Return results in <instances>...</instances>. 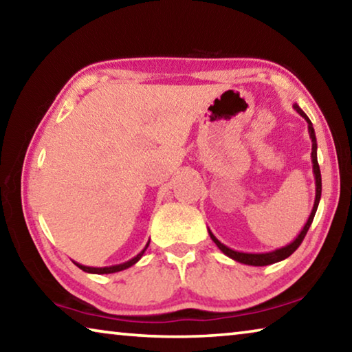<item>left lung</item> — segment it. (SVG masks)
Listing matches in <instances>:
<instances>
[{"instance_id":"obj_1","label":"left lung","mask_w":352,"mask_h":352,"mask_svg":"<svg viewBox=\"0 0 352 352\" xmlns=\"http://www.w3.org/2000/svg\"><path fill=\"white\" fill-rule=\"evenodd\" d=\"M294 109L298 113H300L302 118L306 119L309 136H311V140H312L311 158H312V170H314V177H315V201H314V208H312V211H311V216H309L307 222L305 223V226H302V230L300 231V234H298L295 239L289 243V245L281 247V248H276V250H273V252H267V253H243V252H236V250H231L230 247L223 245V243L220 242L217 237L211 233V230L208 228V233H210L212 242L219 247L220 252L228 256V258L234 259L237 262H241V264L254 265V267H264V265L275 264V262H279V261H283L285 258H289V256L294 253L298 247L301 245L302 239H305V236L307 234L309 228H311L312 220L315 217V212H317V208H318L320 199H321V174H320V166H318V160H317V138H315V132H314V126H312L311 119L307 118L306 113L302 111L296 104H294Z\"/></svg>"}]
</instances>
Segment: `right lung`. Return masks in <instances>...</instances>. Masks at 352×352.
I'll list each match as a JSON object with an SVG mask.
<instances>
[{
    "mask_svg": "<svg viewBox=\"0 0 352 352\" xmlns=\"http://www.w3.org/2000/svg\"><path fill=\"white\" fill-rule=\"evenodd\" d=\"M148 242H151V241H148ZM148 242L146 243V247L142 248V252H140L138 254L135 256V258L129 259L127 262H122V264H118V265H110V267H87V265L77 264V262H74V264H76L77 267H79L80 270L87 272V273H96V275H109V273H116V272L126 270V269H129V267L135 265L136 262H138V261L142 258V254H144V252H146L147 247H148Z\"/></svg>",
    "mask_w": 352,
    "mask_h": 352,
    "instance_id": "obj_1",
    "label": "right lung"
}]
</instances>
